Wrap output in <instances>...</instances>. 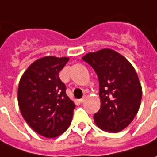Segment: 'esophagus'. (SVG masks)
Instances as JSON below:
<instances>
[{"instance_id": "1", "label": "esophagus", "mask_w": 157, "mask_h": 157, "mask_svg": "<svg viewBox=\"0 0 157 157\" xmlns=\"http://www.w3.org/2000/svg\"><path fill=\"white\" fill-rule=\"evenodd\" d=\"M78 101H79L80 103H83V102H85V101H86V98H81V99L78 100Z\"/></svg>"}]
</instances>
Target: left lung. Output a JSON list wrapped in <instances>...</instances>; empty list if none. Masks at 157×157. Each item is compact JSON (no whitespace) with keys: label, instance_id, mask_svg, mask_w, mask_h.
Segmentation results:
<instances>
[{"label":"left lung","instance_id":"1","mask_svg":"<svg viewBox=\"0 0 157 157\" xmlns=\"http://www.w3.org/2000/svg\"><path fill=\"white\" fill-rule=\"evenodd\" d=\"M82 59L99 79L101 105L94 113V122L105 131H121L136 117L142 100L136 71L123 56L110 49L88 53Z\"/></svg>","mask_w":157,"mask_h":157}]
</instances>
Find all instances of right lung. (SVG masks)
Masks as SVG:
<instances>
[{
	"label": "right lung",
	"instance_id": "1",
	"mask_svg": "<svg viewBox=\"0 0 157 157\" xmlns=\"http://www.w3.org/2000/svg\"><path fill=\"white\" fill-rule=\"evenodd\" d=\"M68 57H45L35 61L21 76L18 104L23 119L41 136L53 138L71 122L75 104L66 95L59 71Z\"/></svg>",
	"mask_w": 157,
	"mask_h": 157
}]
</instances>
